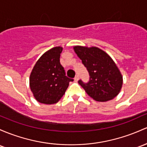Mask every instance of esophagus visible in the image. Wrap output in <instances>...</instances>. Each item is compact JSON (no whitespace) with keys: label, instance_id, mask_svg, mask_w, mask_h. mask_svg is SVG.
<instances>
[{"label":"esophagus","instance_id":"34e87169","mask_svg":"<svg viewBox=\"0 0 147 147\" xmlns=\"http://www.w3.org/2000/svg\"><path fill=\"white\" fill-rule=\"evenodd\" d=\"M79 79H80V77H79V75H76V76H75V78H74V80H75V82H77L79 80Z\"/></svg>","mask_w":147,"mask_h":147}]
</instances>
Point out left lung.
I'll return each instance as SVG.
<instances>
[{"label":"left lung","instance_id":"1","mask_svg":"<svg viewBox=\"0 0 147 147\" xmlns=\"http://www.w3.org/2000/svg\"><path fill=\"white\" fill-rule=\"evenodd\" d=\"M74 50L89 73V81L78 83L95 100L106 102L119 94L123 77L112 58L96 47L75 46Z\"/></svg>","mask_w":147,"mask_h":147}]
</instances>
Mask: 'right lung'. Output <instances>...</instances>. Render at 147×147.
Listing matches in <instances>:
<instances>
[{"mask_svg": "<svg viewBox=\"0 0 147 147\" xmlns=\"http://www.w3.org/2000/svg\"><path fill=\"white\" fill-rule=\"evenodd\" d=\"M63 48L56 47L38 59L30 75V88L37 101L43 104L56 103L62 98L72 79L65 75L60 63Z\"/></svg>", "mask_w": 147, "mask_h": 147, "instance_id": "1", "label": "right lung"}]
</instances>
